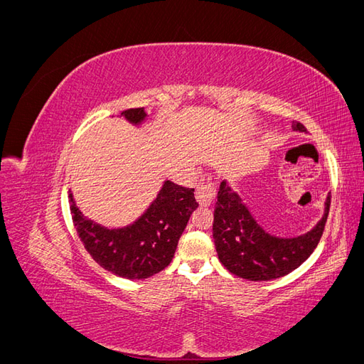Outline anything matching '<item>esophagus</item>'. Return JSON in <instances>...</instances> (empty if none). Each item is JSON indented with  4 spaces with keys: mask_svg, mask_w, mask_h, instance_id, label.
<instances>
[{
    "mask_svg": "<svg viewBox=\"0 0 364 364\" xmlns=\"http://www.w3.org/2000/svg\"><path fill=\"white\" fill-rule=\"evenodd\" d=\"M196 199L202 206H209L215 199V186L213 182H203L196 190Z\"/></svg>",
    "mask_w": 364,
    "mask_h": 364,
    "instance_id": "1",
    "label": "esophagus"
}]
</instances>
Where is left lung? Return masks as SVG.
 Masks as SVG:
<instances>
[{
	"label": "left lung",
	"instance_id": "8db88e82",
	"mask_svg": "<svg viewBox=\"0 0 364 364\" xmlns=\"http://www.w3.org/2000/svg\"><path fill=\"white\" fill-rule=\"evenodd\" d=\"M294 132H306L301 123ZM331 205L326 197L323 217L308 232L297 237H277L252 215L243 199L222 181L214 209L213 237L220 262L235 277L249 281H270L285 277L311 255L323 234Z\"/></svg>",
	"mask_w": 364,
	"mask_h": 364
}]
</instances>
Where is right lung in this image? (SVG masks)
Masks as SVG:
<instances>
[{"label": "right lung", "mask_w": 364, "mask_h": 364, "mask_svg": "<svg viewBox=\"0 0 364 364\" xmlns=\"http://www.w3.org/2000/svg\"><path fill=\"white\" fill-rule=\"evenodd\" d=\"M129 123L146 121L144 107L121 112ZM71 215L82 243L97 264L124 279H146L171 262L179 238L199 203L194 188L165 181L156 199L134 223L106 228L82 214L70 191Z\"/></svg>", "instance_id": "obj_1"}]
</instances>
